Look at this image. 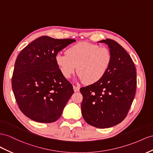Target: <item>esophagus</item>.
Listing matches in <instances>:
<instances>
[{
    "instance_id": "34e87169",
    "label": "esophagus",
    "mask_w": 153,
    "mask_h": 153,
    "mask_svg": "<svg viewBox=\"0 0 153 153\" xmlns=\"http://www.w3.org/2000/svg\"><path fill=\"white\" fill-rule=\"evenodd\" d=\"M73 88H74V91H75V92H78L80 89L79 87H78V86H76V85H74Z\"/></svg>"
}]
</instances>
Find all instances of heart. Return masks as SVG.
<instances>
[{"instance_id":"obj_1","label":"heart","mask_w":153,"mask_h":153,"mask_svg":"<svg viewBox=\"0 0 153 153\" xmlns=\"http://www.w3.org/2000/svg\"><path fill=\"white\" fill-rule=\"evenodd\" d=\"M56 61L65 77H70L77 68L79 79L87 84H94L107 72L111 64L112 54L105 47L81 42L70 47L66 53H58Z\"/></svg>"}]
</instances>
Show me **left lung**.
Listing matches in <instances>:
<instances>
[{
  "instance_id": "8db88e82",
  "label": "left lung",
  "mask_w": 153,
  "mask_h": 153,
  "mask_svg": "<svg viewBox=\"0 0 153 153\" xmlns=\"http://www.w3.org/2000/svg\"><path fill=\"white\" fill-rule=\"evenodd\" d=\"M100 42L110 48L111 66L102 79L81 88L80 92L84 120L92 126L104 128L126 117L134 98L137 81L134 62L123 47L109 39Z\"/></svg>"
}]
</instances>
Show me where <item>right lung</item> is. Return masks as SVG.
Listing matches in <instances>:
<instances>
[{"label": "right lung", "instance_id": "1", "mask_svg": "<svg viewBox=\"0 0 153 153\" xmlns=\"http://www.w3.org/2000/svg\"><path fill=\"white\" fill-rule=\"evenodd\" d=\"M75 41L42 36L17 56L11 86L19 108L31 120L52 123L61 116L74 92L72 85L61 72L56 57Z\"/></svg>", "mask_w": 153, "mask_h": 153}]
</instances>
